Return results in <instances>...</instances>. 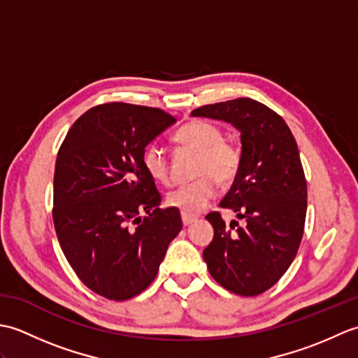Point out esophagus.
<instances>
[{
    "label": "esophagus",
    "mask_w": 358,
    "mask_h": 358,
    "mask_svg": "<svg viewBox=\"0 0 358 358\" xmlns=\"http://www.w3.org/2000/svg\"><path fill=\"white\" fill-rule=\"evenodd\" d=\"M181 220H183V224L185 226H189V224H192L195 220H196V217H194V215H186V214H181Z\"/></svg>",
    "instance_id": "34e87169"
}]
</instances>
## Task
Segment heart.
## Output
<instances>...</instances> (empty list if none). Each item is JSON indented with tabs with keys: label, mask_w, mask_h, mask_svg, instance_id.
<instances>
[{
	"label": "heart",
	"mask_w": 358,
	"mask_h": 358,
	"mask_svg": "<svg viewBox=\"0 0 358 358\" xmlns=\"http://www.w3.org/2000/svg\"><path fill=\"white\" fill-rule=\"evenodd\" d=\"M175 141L181 146L199 152L195 172L199 178L173 189L167 195V204L181 210V214L196 215L206 209L217 195L218 183H229L240 166V152L232 143L223 138V131L217 124L195 120L178 129ZM141 162L152 180L171 185L172 177L164 149L150 143L143 152Z\"/></svg>",
	"instance_id": "b5f03b06"
}]
</instances>
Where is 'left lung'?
Masks as SVG:
<instances>
[{"mask_svg": "<svg viewBox=\"0 0 358 358\" xmlns=\"http://www.w3.org/2000/svg\"><path fill=\"white\" fill-rule=\"evenodd\" d=\"M191 115L222 120L240 132V166L220 206L232 209L243 226L208 214L214 238L203 258L227 291L258 295L287 271L303 237L308 189L299 148L285 120L252 98L201 106Z\"/></svg>", "mask_w": 358, "mask_h": 358, "instance_id": "left-lung-1", "label": "left lung"}]
</instances>
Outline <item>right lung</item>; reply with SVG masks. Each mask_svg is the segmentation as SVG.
<instances>
[{"mask_svg": "<svg viewBox=\"0 0 358 358\" xmlns=\"http://www.w3.org/2000/svg\"><path fill=\"white\" fill-rule=\"evenodd\" d=\"M175 121L162 109L100 104L75 121L58 150L59 246L83 283L109 300L141 294L183 227L178 209H159L162 195L141 162L148 144Z\"/></svg>", "mask_w": 358, "mask_h": 358, "instance_id": "right-lung-1", "label": "right lung"}]
</instances>
